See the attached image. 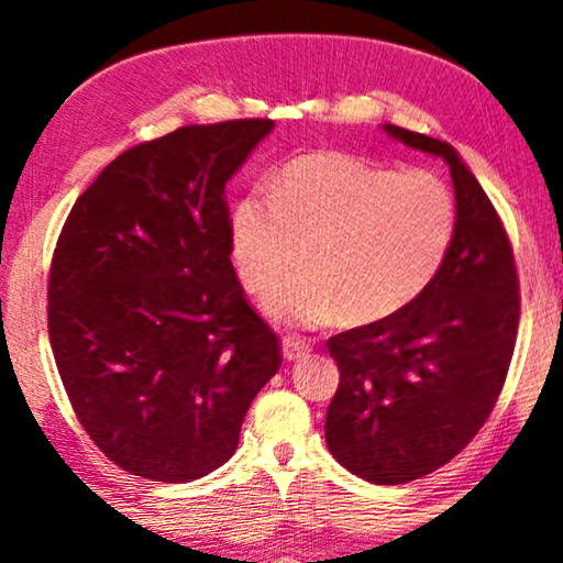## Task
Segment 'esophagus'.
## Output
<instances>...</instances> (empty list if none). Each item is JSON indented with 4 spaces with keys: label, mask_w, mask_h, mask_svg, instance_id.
Returning <instances> with one entry per match:
<instances>
[{
    "label": "esophagus",
    "mask_w": 563,
    "mask_h": 563,
    "mask_svg": "<svg viewBox=\"0 0 563 563\" xmlns=\"http://www.w3.org/2000/svg\"><path fill=\"white\" fill-rule=\"evenodd\" d=\"M311 353V345L301 338H283V358L286 361H301Z\"/></svg>",
    "instance_id": "1"
}]
</instances>
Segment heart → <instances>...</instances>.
I'll list each match as a JSON object with an SVG mask.
<instances>
[{
	"label": "heart",
	"instance_id": "obj_1",
	"mask_svg": "<svg viewBox=\"0 0 563 563\" xmlns=\"http://www.w3.org/2000/svg\"><path fill=\"white\" fill-rule=\"evenodd\" d=\"M457 233V202L429 170L374 166L317 151L288 161L273 197L241 199L231 246L252 294H265L297 261L305 269L262 301L273 322L379 324L400 314L439 275Z\"/></svg>",
	"mask_w": 563,
	"mask_h": 563
}]
</instances>
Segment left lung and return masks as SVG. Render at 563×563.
<instances>
[{
  "label": "left lung",
  "mask_w": 563,
  "mask_h": 563,
  "mask_svg": "<svg viewBox=\"0 0 563 563\" xmlns=\"http://www.w3.org/2000/svg\"><path fill=\"white\" fill-rule=\"evenodd\" d=\"M389 137L450 166L457 233L433 283L400 314L330 338L340 384L327 408L332 457L397 486L446 465L494 410L519 324L507 231L450 142L384 124Z\"/></svg>",
  "instance_id": "left-lung-1"
}]
</instances>
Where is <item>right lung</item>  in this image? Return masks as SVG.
<instances>
[{
    "mask_svg": "<svg viewBox=\"0 0 563 563\" xmlns=\"http://www.w3.org/2000/svg\"><path fill=\"white\" fill-rule=\"evenodd\" d=\"M273 119L191 124L119 155L77 197L48 277L69 402L126 473L187 483L239 446L280 345L231 265L225 184Z\"/></svg>",
    "mask_w": 563,
    "mask_h": 563,
    "instance_id": "obj_1",
    "label": "right lung"
}]
</instances>
